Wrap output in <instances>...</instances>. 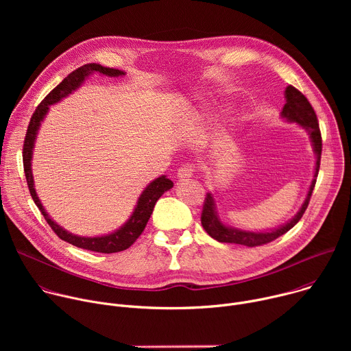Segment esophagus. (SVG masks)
Segmentation results:
<instances>
[{"mask_svg":"<svg viewBox=\"0 0 351 351\" xmlns=\"http://www.w3.org/2000/svg\"><path fill=\"white\" fill-rule=\"evenodd\" d=\"M193 172H194L193 167L187 164V165H183V167H180V168L178 169L176 178H178L179 180H187V179H190V178L193 176Z\"/></svg>","mask_w":351,"mask_h":351,"instance_id":"34e87169","label":"esophagus"}]
</instances>
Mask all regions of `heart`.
I'll return each instance as SVG.
<instances>
[{
  "mask_svg": "<svg viewBox=\"0 0 351 351\" xmlns=\"http://www.w3.org/2000/svg\"><path fill=\"white\" fill-rule=\"evenodd\" d=\"M229 126H230V129H232V130H237V129L241 126V122H240V119H239V118H233V119L230 121Z\"/></svg>",
  "mask_w": 351,
  "mask_h": 351,
  "instance_id": "obj_1",
  "label": "heart"
}]
</instances>
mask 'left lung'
Listing matches in <instances>:
<instances>
[{"label":"left lung","mask_w":351,"mask_h":351,"mask_svg":"<svg viewBox=\"0 0 351 351\" xmlns=\"http://www.w3.org/2000/svg\"><path fill=\"white\" fill-rule=\"evenodd\" d=\"M285 99L286 103L280 111V118L289 123H297L300 128H303L308 133L310 141L313 145V152L315 154L314 178L311 180L304 203L302 204V207H300L297 214L291 219H289L286 223L271 230L252 232V230H243V229L233 228L223 223L217 211V204H215V198L213 193H207L203 214H202V225L206 229V232L219 243H234V244H241L247 247L267 244L278 239L279 236L285 234L287 230H290L300 219H302L303 214L308 207L310 198L317 182L319 162H321V153H322V138H321L319 125H318V119L314 108L311 107V104L308 103V99L304 97L303 93H300L293 86H287L285 88Z\"/></svg>","instance_id":"8db88e82"}]
</instances>
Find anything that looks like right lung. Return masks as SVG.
Here are the masks:
<instances>
[{
  "label": "right lung",
  "instance_id": "add662e5",
  "mask_svg": "<svg viewBox=\"0 0 351 351\" xmlns=\"http://www.w3.org/2000/svg\"><path fill=\"white\" fill-rule=\"evenodd\" d=\"M93 73H99V75L110 76V77H119V76L126 75L123 71L101 66L99 64H87V65L77 68L72 73H69L51 93H49L43 99L30 119V123H29V128L26 132L25 144H23V168H25V176L27 180L29 191L32 194L33 202L41 211L47 223L51 226V229L57 233V236L60 239H62L76 247L90 250V252L111 254V253L123 252V250L129 248L136 241V239L144 230L149 217H152L154 206L158 202V198L165 191H168L169 189L173 187V182L169 180L165 175L154 179L153 182H149L145 186V189L141 191L137 203H136V207H134L132 215L129 217V219L117 230L107 233V234H101V236H79V234H73V233L68 232L66 229H64L62 226H60L51 217L47 214L45 208L43 207L40 198L36 193L33 172H32L34 143H36L41 122L44 121L45 115L48 114L49 107L62 101L64 98H66L69 94L76 91L84 83V80L88 76H91Z\"/></svg>",
  "mask_w": 351,
  "mask_h": 351
}]
</instances>
